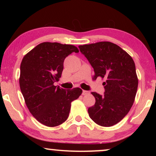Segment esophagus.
Returning a JSON list of instances; mask_svg holds the SVG:
<instances>
[{
	"label": "esophagus",
	"mask_w": 156,
	"mask_h": 156,
	"mask_svg": "<svg viewBox=\"0 0 156 156\" xmlns=\"http://www.w3.org/2000/svg\"><path fill=\"white\" fill-rule=\"evenodd\" d=\"M89 94V92L86 90H83V92H82V94H83V95H87V94Z\"/></svg>",
	"instance_id": "obj_1"
}]
</instances>
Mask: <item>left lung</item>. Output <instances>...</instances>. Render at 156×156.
<instances>
[{
  "instance_id": "obj_1",
  "label": "left lung",
  "mask_w": 156,
  "mask_h": 156,
  "mask_svg": "<svg viewBox=\"0 0 156 156\" xmlns=\"http://www.w3.org/2000/svg\"><path fill=\"white\" fill-rule=\"evenodd\" d=\"M79 48L94 69V79H105L103 96L92 92L95 103L88 108L89 117L101 126H113L128 114L133 104L138 88L135 63L126 51L110 42L83 44Z\"/></svg>"
}]
</instances>
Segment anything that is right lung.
Returning <instances> with one entry per match:
<instances>
[{
    "mask_svg": "<svg viewBox=\"0 0 156 156\" xmlns=\"http://www.w3.org/2000/svg\"><path fill=\"white\" fill-rule=\"evenodd\" d=\"M78 48L58 42H42L23 57L19 83L26 104L37 121L48 127L58 126L69 117L71 103L82 89L69 90L54 86L62 76L64 61Z\"/></svg>",
    "mask_w": 156,
    "mask_h": 156,
    "instance_id": "obj_1",
    "label": "right lung"
}]
</instances>
